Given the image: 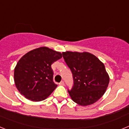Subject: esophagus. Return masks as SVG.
Listing matches in <instances>:
<instances>
[{
  "label": "esophagus",
  "instance_id": "obj_1",
  "mask_svg": "<svg viewBox=\"0 0 129 129\" xmlns=\"http://www.w3.org/2000/svg\"><path fill=\"white\" fill-rule=\"evenodd\" d=\"M59 85H61V86H64V81H61L59 83Z\"/></svg>",
  "mask_w": 129,
  "mask_h": 129
}]
</instances>
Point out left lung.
I'll return each mask as SVG.
<instances>
[{
	"mask_svg": "<svg viewBox=\"0 0 129 129\" xmlns=\"http://www.w3.org/2000/svg\"><path fill=\"white\" fill-rule=\"evenodd\" d=\"M62 56L73 75L74 86L68 90L72 100L84 107L98 101L110 81L104 64L88 52L67 51Z\"/></svg>",
	"mask_w": 129,
	"mask_h": 129,
	"instance_id": "8db88e82",
	"label": "left lung"
}]
</instances>
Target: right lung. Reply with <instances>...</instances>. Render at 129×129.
Returning <instances> with one entry per match:
<instances>
[{
    "label": "right lung",
    "instance_id": "obj_1",
    "mask_svg": "<svg viewBox=\"0 0 129 129\" xmlns=\"http://www.w3.org/2000/svg\"><path fill=\"white\" fill-rule=\"evenodd\" d=\"M61 57L62 53L45 46L24 55L14 69V81L19 92L32 101L47 98L57 86L53 82L51 65Z\"/></svg>",
    "mask_w": 129,
    "mask_h": 129
}]
</instances>
